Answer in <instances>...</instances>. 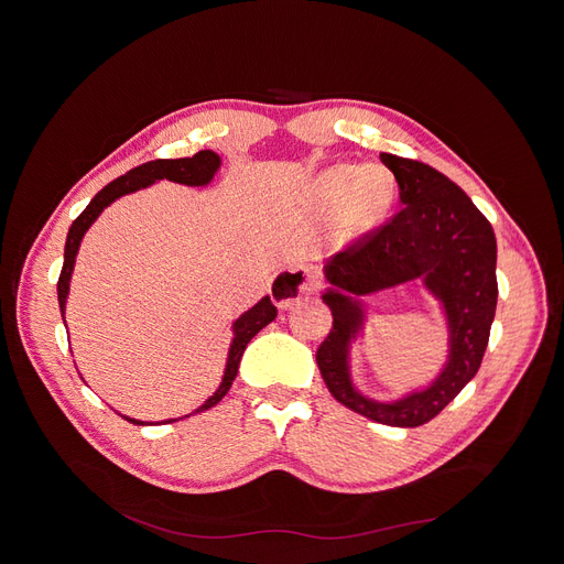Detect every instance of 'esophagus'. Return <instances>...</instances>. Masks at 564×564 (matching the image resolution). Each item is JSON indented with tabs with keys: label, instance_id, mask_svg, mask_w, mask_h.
<instances>
[{
	"label": "esophagus",
	"instance_id": "34e87169",
	"mask_svg": "<svg viewBox=\"0 0 564 564\" xmlns=\"http://www.w3.org/2000/svg\"><path fill=\"white\" fill-rule=\"evenodd\" d=\"M317 270L313 264H300V267H290V270H283L274 276L270 294L279 308H290L294 302L304 294H313L317 290Z\"/></svg>",
	"mask_w": 564,
	"mask_h": 564
}]
</instances>
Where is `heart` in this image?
<instances>
[{
    "instance_id": "obj_1",
    "label": "heart",
    "mask_w": 564,
    "mask_h": 564,
    "mask_svg": "<svg viewBox=\"0 0 564 564\" xmlns=\"http://www.w3.org/2000/svg\"><path fill=\"white\" fill-rule=\"evenodd\" d=\"M395 175L383 164H336L315 181V200L324 213H336L343 237L375 228L395 200Z\"/></svg>"
}]
</instances>
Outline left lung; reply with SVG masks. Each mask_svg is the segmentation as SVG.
Returning a JSON list of instances; mask_svg holds the SVG:
<instances>
[{
	"label": "left lung",
	"instance_id": "obj_1",
	"mask_svg": "<svg viewBox=\"0 0 564 564\" xmlns=\"http://www.w3.org/2000/svg\"><path fill=\"white\" fill-rule=\"evenodd\" d=\"M379 160L395 175L402 207L324 264L334 288L322 300L332 308L334 324L315 361L329 393L347 409L375 423L419 427L438 416L482 364L498 300L496 237L487 217L441 171L391 153ZM421 275L449 315V364L430 390L393 405L372 403L348 381L346 347L362 310L346 292L369 293Z\"/></svg>",
	"mask_w": 564,
	"mask_h": 564
}]
</instances>
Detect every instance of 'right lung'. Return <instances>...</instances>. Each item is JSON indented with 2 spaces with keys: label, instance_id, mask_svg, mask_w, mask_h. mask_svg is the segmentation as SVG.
Instances as JSON below:
<instances>
[{
  "label": "right lung",
  "instance_id": "add662e5",
  "mask_svg": "<svg viewBox=\"0 0 564 564\" xmlns=\"http://www.w3.org/2000/svg\"><path fill=\"white\" fill-rule=\"evenodd\" d=\"M219 164H221L219 155L213 153V151H198L194 158H183V160H153V162H145L141 166H134L126 175L116 177V181H111L107 187H102L94 196V200L86 205V210L73 221L70 230H68V237H66L64 267H62V274H58V283H56L58 308H62V315H64V308H66L68 283H70L75 256H77L82 237L88 230V226H91L98 219V215L105 210L109 203H113L118 196L153 185L155 181H162V177H166V181H173V183H181V185H192V187L207 185L213 181V175L217 173ZM274 317H276V306L272 304L270 297H262L251 311H247L240 319L232 324L235 338H232V345H230V351H228V364H226L221 387L217 389V393L210 400H205V404L198 406L196 411H205V409L215 406L228 393V389L232 387V379L237 375V368H240V359L245 354V347ZM64 324H66V319H64ZM123 419L134 423V425H145L143 421H134V419H128V416H123ZM166 423H173V421H166Z\"/></svg>",
  "mask_w": 564,
  "mask_h": 564
}]
</instances>
